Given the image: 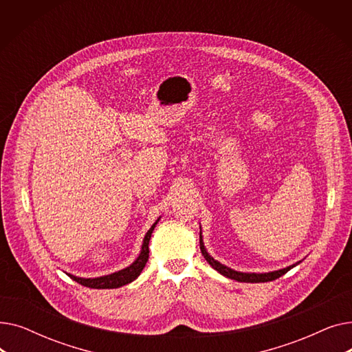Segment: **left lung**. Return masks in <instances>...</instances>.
Wrapping results in <instances>:
<instances>
[{
    "label": "left lung",
    "instance_id": "8db88e82",
    "mask_svg": "<svg viewBox=\"0 0 352 352\" xmlns=\"http://www.w3.org/2000/svg\"><path fill=\"white\" fill-rule=\"evenodd\" d=\"M199 248H201V252L202 255H204V258L207 260V263L215 270L218 271L221 275L227 276V278H231V280H235L238 283H268V281H274L276 278H280V276H283L284 274H287L291 268H294L295 265H298L301 261L295 263L287 268H283V270H276V271H271V272H261V274H256V272H241V271H235L224 264H221L219 261L214 260V258L208 254L207 248L204 247V241H202V235H201V231H199Z\"/></svg>",
    "mask_w": 352,
    "mask_h": 352
}]
</instances>
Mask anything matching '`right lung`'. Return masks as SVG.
Returning <instances> with one entry per match:
<instances>
[{
    "instance_id": "1",
    "label": "right lung",
    "mask_w": 352,
    "mask_h": 352,
    "mask_svg": "<svg viewBox=\"0 0 352 352\" xmlns=\"http://www.w3.org/2000/svg\"><path fill=\"white\" fill-rule=\"evenodd\" d=\"M160 218L155 221V223L151 226V228L148 230V232L145 234L142 245H141L140 255L137 256V260L129 267H126L124 270H120L117 272H113V274L97 276V278H81V276H76V275H72V274H68V276H69V278H72L74 281H77L78 284L84 285V287L96 288V289L120 288L122 285H126L129 283H133L134 280L138 278V275L141 274V271L144 270V267H145V264L148 261V254H150V250H148V244H150L151 234H153L155 226L158 224Z\"/></svg>"
}]
</instances>
